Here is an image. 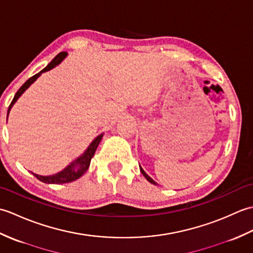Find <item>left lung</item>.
Instances as JSON below:
<instances>
[{
  "label": "left lung",
  "mask_w": 253,
  "mask_h": 253,
  "mask_svg": "<svg viewBox=\"0 0 253 253\" xmlns=\"http://www.w3.org/2000/svg\"><path fill=\"white\" fill-rule=\"evenodd\" d=\"M140 171H141V174H142L144 177H146V178H147V180H148V181H150V182H151V184H153V185H158L157 182H155V181H154V180L151 178V177L148 176V175L146 174V171H144V170H143L141 168H140Z\"/></svg>",
  "instance_id": "1"
}]
</instances>
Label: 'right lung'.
<instances>
[{
  "instance_id": "right-lung-1",
  "label": "right lung",
  "mask_w": 253,
  "mask_h": 253,
  "mask_svg": "<svg viewBox=\"0 0 253 253\" xmlns=\"http://www.w3.org/2000/svg\"><path fill=\"white\" fill-rule=\"evenodd\" d=\"M66 54H67L66 52L58 53V54L54 58H53L52 62L49 64V65H47L45 68L42 69L40 73L36 74L35 76H32L28 80H27V82L18 89L17 92H16L14 99L12 100V102H10V104L8 106L7 113H9L13 104L15 103L16 101H17L19 96L24 93V91L27 88H28L29 85L32 83H34L38 77L40 76L41 73L47 72V71H50V69H52L53 67H55L57 64H60L63 61V58L66 56ZM102 136H103V135H100V136L96 137L94 140L92 141V143L90 144L89 148L85 150V152L82 155V157L78 158L76 161H75V162H73L71 165H68L65 169H63L62 171H60V173H57L55 175H52V176H40V175H36V174H34V175L37 177V179H39L42 182H45V184H65V182H71V181L78 179L79 177H82L85 173V171H87V169H89L90 161H91V159H92V157L95 153V150L99 146V143H100L101 139H102Z\"/></svg>"
}]
</instances>
